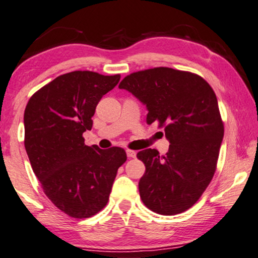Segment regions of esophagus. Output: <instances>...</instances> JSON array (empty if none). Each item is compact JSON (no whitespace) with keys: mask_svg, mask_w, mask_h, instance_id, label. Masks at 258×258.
Wrapping results in <instances>:
<instances>
[{"mask_svg":"<svg viewBox=\"0 0 258 258\" xmlns=\"http://www.w3.org/2000/svg\"><path fill=\"white\" fill-rule=\"evenodd\" d=\"M126 155H128V158H136V152L132 149H126Z\"/></svg>","mask_w":258,"mask_h":258,"instance_id":"esophagus-1","label":"esophagus"}]
</instances>
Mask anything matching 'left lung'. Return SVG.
<instances>
[{
	"label": "left lung",
	"instance_id": "8db88e82",
	"mask_svg": "<svg viewBox=\"0 0 258 258\" xmlns=\"http://www.w3.org/2000/svg\"><path fill=\"white\" fill-rule=\"evenodd\" d=\"M125 89L147 106V124L158 123L170 143L166 155L156 149L137 153L146 166L140 197L153 212L174 216L198 202L210 185L224 136L216 93L196 73L154 68L130 73Z\"/></svg>",
	"mask_w": 258,
	"mask_h": 258
}]
</instances>
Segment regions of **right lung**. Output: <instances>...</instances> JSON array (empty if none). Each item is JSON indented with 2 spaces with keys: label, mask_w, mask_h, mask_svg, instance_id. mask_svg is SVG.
<instances>
[{
  "label": "right lung",
  "mask_w": 258,
  "mask_h": 258,
  "mask_svg": "<svg viewBox=\"0 0 258 258\" xmlns=\"http://www.w3.org/2000/svg\"><path fill=\"white\" fill-rule=\"evenodd\" d=\"M121 76L73 71L39 89L25 109V148L47 198L76 219L106 206L117 170L126 161L121 147L86 146L83 133L102 97Z\"/></svg>",
  "instance_id": "right-lung-1"
}]
</instances>
